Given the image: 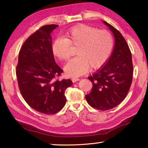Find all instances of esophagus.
<instances>
[{
    "label": "esophagus",
    "mask_w": 148,
    "mask_h": 148,
    "mask_svg": "<svg viewBox=\"0 0 148 148\" xmlns=\"http://www.w3.org/2000/svg\"><path fill=\"white\" fill-rule=\"evenodd\" d=\"M71 80H72V82L74 83V82H77V81L79 80V78H76V77H73V78L71 79Z\"/></svg>",
    "instance_id": "34e87169"
}]
</instances>
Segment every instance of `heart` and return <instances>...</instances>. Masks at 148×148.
<instances>
[{
	"instance_id": "obj_1",
	"label": "heart",
	"mask_w": 148,
	"mask_h": 148,
	"mask_svg": "<svg viewBox=\"0 0 148 148\" xmlns=\"http://www.w3.org/2000/svg\"><path fill=\"white\" fill-rule=\"evenodd\" d=\"M73 47H77V56L68 62L64 71L69 76L77 77L106 63L114 48V38L106 29L77 24L66 30L63 37L54 40L51 45L54 55L64 61L70 58Z\"/></svg>"
}]
</instances>
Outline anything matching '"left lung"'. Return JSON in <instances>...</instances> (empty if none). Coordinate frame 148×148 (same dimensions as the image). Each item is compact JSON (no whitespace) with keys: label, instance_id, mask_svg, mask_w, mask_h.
I'll use <instances>...</instances> for the list:
<instances>
[{"label":"left lung","instance_id":"left-lung-1","mask_svg":"<svg viewBox=\"0 0 148 148\" xmlns=\"http://www.w3.org/2000/svg\"><path fill=\"white\" fill-rule=\"evenodd\" d=\"M104 23L114 36V51L106 64L89 77L93 86L86 98L93 108L108 110L126 98L132 84L133 66L131 50L125 38L110 24Z\"/></svg>","mask_w":148,"mask_h":148}]
</instances>
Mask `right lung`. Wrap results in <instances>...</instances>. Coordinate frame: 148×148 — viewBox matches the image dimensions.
I'll use <instances>...</instances> for the list:
<instances>
[{
    "mask_svg": "<svg viewBox=\"0 0 148 148\" xmlns=\"http://www.w3.org/2000/svg\"><path fill=\"white\" fill-rule=\"evenodd\" d=\"M58 25L42 26L30 35L19 50L16 66L18 86L24 100L36 111L45 114L59 112L66 104L69 79L59 80L62 71L52 52L51 32Z\"/></svg>",
    "mask_w": 148,
    "mask_h": 148,
    "instance_id": "1",
    "label": "right lung"
}]
</instances>
